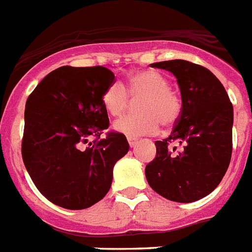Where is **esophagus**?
Masks as SVG:
<instances>
[{
    "instance_id": "1",
    "label": "esophagus",
    "mask_w": 252,
    "mask_h": 252,
    "mask_svg": "<svg viewBox=\"0 0 252 252\" xmlns=\"http://www.w3.org/2000/svg\"><path fill=\"white\" fill-rule=\"evenodd\" d=\"M127 141H128V145L130 147H134L136 143H138V139L136 138H131V136H127Z\"/></svg>"
}]
</instances>
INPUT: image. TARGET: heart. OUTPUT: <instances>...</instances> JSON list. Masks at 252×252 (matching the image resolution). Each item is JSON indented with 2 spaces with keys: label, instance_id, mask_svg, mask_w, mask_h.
<instances>
[{
  "label": "heart",
  "instance_id": "obj_1",
  "mask_svg": "<svg viewBox=\"0 0 252 252\" xmlns=\"http://www.w3.org/2000/svg\"><path fill=\"white\" fill-rule=\"evenodd\" d=\"M165 76L151 69L138 70L128 77L126 87L113 82L104 90L101 104L111 117H121L128 105V97L136 99L138 114H130L114 124V130L128 136L153 134L159 122L170 127L179 121L183 111L182 96L170 89Z\"/></svg>",
  "mask_w": 252,
  "mask_h": 252
}]
</instances>
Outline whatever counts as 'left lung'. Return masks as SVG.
<instances>
[{
	"instance_id": "8db88e82",
	"label": "left lung",
	"mask_w": 252,
	"mask_h": 252,
	"mask_svg": "<svg viewBox=\"0 0 252 252\" xmlns=\"http://www.w3.org/2000/svg\"><path fill=\"white\" fill-rule=\"evenodd\" d=\"M151 66L176 77L183 111L171 135L155 143L157 153L145 167V176L159 196L194 202L213 192L228 170L233 105L221 82L205 66L180 59Z\"/></svg>"
}]
</instances>
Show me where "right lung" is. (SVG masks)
I'll return each mask as SVG.
<instances>
[{
    "instance_id": "add662e5",
    "label": "right lung",
    "mask_w": 252,
    "mask_h": 252,
    "mask_svg": "<svg viewBox=\"0 0 252 252\" xmlns=\"http://www.w3.org/2000/svg\"><path fill=\"white\" fill-rule=\"evenodd\" d=\"M114 82L105 66H60L43 78L26 103L22 157L29 176L50 202L82 210L108 193L127 139L109 131L101 95ZM95 137L93 142L90 139Z\"/></svg>"
}]
</instances>
